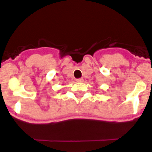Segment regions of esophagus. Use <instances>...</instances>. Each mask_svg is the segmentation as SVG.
<instances>
[{
  "label": "esophagus",
  "mask_w": 152,
  "mask_h": 152,
  "mask_svg": "<svg viewBox=\"0 0 152 152\" xmlns=\"http://www.w3.org/2000/svg\"><path fill=\"white\" fill-rule=\"evenodd\" d=\"M76 81H77V82H82L84 80H83V78H77V79H76Z\"/></svg>",
  "instance_id": "1"
}]
</instances>
